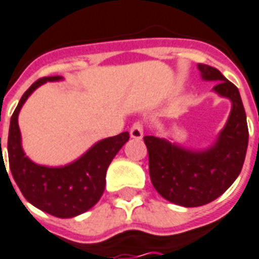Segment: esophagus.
Listing matches in <instances>:
<instances>
[{
	"mask_svg": "<svg viewBox=\"0 0 259 259\" xmlns=\"http://www.w3.org/2000/svg\"><path fill=\"white\" fill-rule=\"evenodd\" d=\"M130 137H133L136 140H140L143 137V124L140 122H136L130 127Z\"/></svg>",
	"mask_w": 259,
	"mask_h": 259,
	"instance_id": "34e87169",
	"label": "esophagus"
}]
</instances>
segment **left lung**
I'll return each instance as SVG.
<instances>
[{
	"label": "left lung",
	"mask_w": 259,
	"mask_h": 259,
	"mask_svg": "<svg viewBox=\"0 0 259 259\" xmlns=\"http://www.w3.org/2000/svg\"><path fill=\"white\" fill-rule=\"evenodd\" d=\"M198 70L202 79L216 81L213 91L231 102L229 119L216 142L193 150L167 139L144 136L155 191L184 207L206 205L226 192L241 172L248 146L247 116L238 88L214 67L198 64Z\"/></svg>",
	"instance_id": "8db88e82"
}]
</instances>
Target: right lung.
Returning <instances> with one entry per match:
<instances>
[{"mask_svg":"<svg viewBox=\"0 0 259 259\" xmlns=\"http://www.w3.org/2000/svg\"><path fill=\"white\" fill-rule=\"evenodd\" d=\"M61 79L60 75L37 79L23 94L11 117L8 158L12 177L29 203L56 218L70 219L90 210L101 199L105 191L106 169L117 151L129 140V132L99 140L79 158L61 167H48L33 162L26 157L22 148V137L18 124L19 112L36 88Z\"/></svg>","mask_w":259,"mask_h":259,"instance_id":"obj_1","label":"right lung"}]
</instances>
